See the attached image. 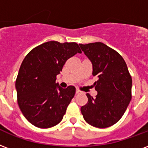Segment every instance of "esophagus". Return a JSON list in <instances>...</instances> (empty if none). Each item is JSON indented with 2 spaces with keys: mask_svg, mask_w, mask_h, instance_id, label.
Listing matches in <instances>:
<instances>
[{
  "mask_svg": "<svg viewBox=\"0 0 148 148\" xmlns=\"http://www.w3.org/2000/svg\"><path fill=\"white\" fill-rule=\"evenodd\" d=\"M82 93V91H80L79 89H76V94H81Z\"/></svg>",
  "mask_w": 148,
  "mask_h": 148,
  "instance_id": "esophagus-1",
  "label": "esophagus"
}]
</instances>
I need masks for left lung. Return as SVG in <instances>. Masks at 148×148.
Segmentation results:
<instances>
[{
    "instance_id": "left-lung-1",
    "label": "left lung",
    "mask_w": 148,
    "mask_h": 148,
    "mask_svg": "<svg viewBox=\"0 0 148 148\" xmlns=\"http://www.w3.org/2000/svg\"><path fill=\"white\" fill-rule=\"evenodd\" d=\"M92 65L95 98L88 93V103L81 111L85 121L97 128L111 126L125 112L132 96V77L123 58L102 42L79 44Z\"/></svg>"
}]
</instances>
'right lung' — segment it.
Returning <instances> with one entry per match:
<instances>
[{"mask_svg":"<svg viewBox=\"0 0 148 148\" xmlns=\"http://www.w3.org/2000/svg\"><path fill=\"white\" fill-rule=\"evenodd\" d=\"M82 53L75 42L51 40L32 49L24 58L16 81L18 107L27 121L47 129L60 123L75 94L56 82L66 61Z\"/></svg>","mask_w":148,"mask_h":148,"instance_id":"1","label":"right lung"}]
</instances>
